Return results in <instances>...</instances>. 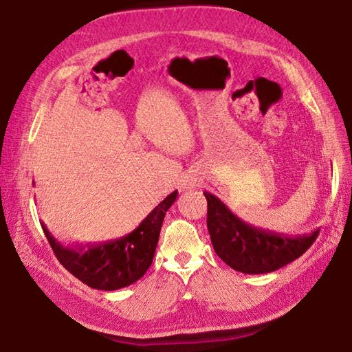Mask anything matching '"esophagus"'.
Masks as SVG:
<instances>
[{
    "label": "esophagus",
    "mask_w": 352,
    "mask_h": 352,
    "mask_svg": "<svg viewBox=\"0 0 352 352\" xmlns=\"http://www.w3.org/2000/svg\"><path fill=\"white\" fill-rule=\"evenodd\" d=\"M186 186H188V188H195L197 182L195 180H188V182H186Z\"/></svg>",
    "instance_id": "esophagus-1"
}]
</instances>
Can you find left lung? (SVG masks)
I'll return each instance as SVG.
<instances>
[{
  "label": "left lung",
  "mask_w": 352,
  "mask_h": 352,
  "mask_svg": "<svg viewBox=\"0 0 352 352\" xmlns=\"http://www.w3.org/2000/svg\"><path fill=\"white\" fill-rule=\"evenodd\" d=\"M207 199V228L214 252L243 274H267L301 257L313 242L319 230L310 234L290 237L272 233L250 223L230 210L219 198L204 192Z\"/></svg>",
  "instance_id": "8db88e82"
}]
</instances>
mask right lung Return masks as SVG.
I'll list each match as a JSON object with an SVG mask.
<instances>
[{
  "instance_id": "obj_1",
  "label": "right lung",
  "mask_w": 352,
  "mask_h": 352,
  "mask_svg": "<svg viewBox=\"0 0 352 352\" xmlns=\"http://www.w3.org/2000/svg\"><path fill=\"white\" fill-rule=\"evenodd\" d=\"M177 193L164 198L130 234L110 242L71 248L56 241L43 222L41 226L57 260L74 276L92 289L118 290L136 283L151 266L164 214Z\"/></svg>"
}]
</instances>
